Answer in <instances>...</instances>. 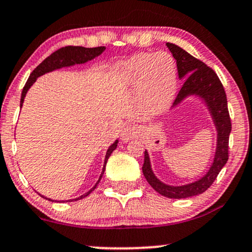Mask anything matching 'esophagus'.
<instances>
[{
    "instance_id": "34e87169",
    "label": "esophagus",
    "mask_w": 252,
    "mask_h": 252,
    "mask_svg": "<svg viewBox=\"0 0 252 252\" xmlns=\"http://www.w3.org/2000/svg\"><path fill=\"white\" fill-rule=\"evenodd\" d=\"M141 135H142L141 126H136V124H128V126L123 129L122 140L123 142H128V141L132 140V138L141 137Z\"/></svg>"
}]
</instances>
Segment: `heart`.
<instances>
[{
  "instance_id": "heart-1",
  "label": "heart",
  "mask_w": 252,
  "mask_h": 252,
  "mask_svg": "<svg viewBox=\"0 0 252 252\" xmlns=\"http://www.w3.org/2000/svg\"><path fill=\"white\" fill-rule=\"evenodd\" d=\"M121 77L141 90L143 112L156 116L168 108L176 90V65L166 52L138 54L122 66Z\"/></svg>"
}]
</instances>
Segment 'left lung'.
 Wrapping results in <instances>:
<instances>
[{"instance_id": "8db88e82", "label": "left lung", "mask_w": 252, "mask_h": 252, "mask_svg": "<svg viewBox=\"0 0 252 252\" xmlns=\"http://www.w3.org/2000/svg\"><path fill=\"white\" fill-rule=\"evenodd\" d=\"M167 47L169 48L176 60L179 78H185L174 104H178L189 94H199L201 98H204L209 106L216 128L218 130L216 158L209 173L200 180L186 185V186H168L158 180L150 168L148 153L144 152L142 172L150 186L156 192L167 198L182 199L201 194L215 182L219 172L228 160V137H230L232 126H231V118L227 109L226 94L216 72L201 60L190 56L189 53L174 43L167 42Z\"/></svg>"}]
</instances>
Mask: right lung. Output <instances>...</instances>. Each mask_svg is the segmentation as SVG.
Masks as SVG:
<instances>
[{
  "label": "right lung",
  "mask_w": 252,
  "mask_h": 252,
  "mask_svg": "<svg viewBox=\"0 0 252 252\" xmlns=\"http://www.w3.org/2000/svg\"><path fill=\"white\" fill-rule=\"evenodd\" d=\"M104 50H105L104 46H99V47H94V48H86V47H82V46H65V47H62L58 51L53 52V53H52L50 57L46 58V59L43 60L39 66H36V67L34 68V71L31 73L30 78H28V80L25 84L24 90H22L20 106H22V103H24L25 96L26 94H27L28 89L33 85V83L35 82L37 77L42 76V74H45L46 72H51L53 70H57V68L63 67V66H71V65H74V63H83L89 62V60L94 59V58L99 56ZM117 142L118 141H116L114 144H111L110 148L108 149V152H106L105 162H104V168H103L102 174H100L99 180L102 179V176L104 174V170H105V164L108 162V158H110V155H111V153L116 149ZM99 180L97 181L96 185H94V189H90L88 193H85V194L79 196V198L74 199V200H79V199H83L85 198V196H88L92 190L96 189V186L98 185V182H99ZM43 198H45V196H43ZM68 201H72V200H68Z\"/></svg>",
  "instance_id": "1"
}]
</instances>
